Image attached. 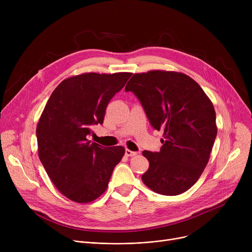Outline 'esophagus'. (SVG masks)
I'll return each instance as SVG.
<instances>
[{
	"mask_svg": "<svg viewBox=\"0 0 252 252\" xmlns=\"http://www.w3.org/2000/svg\"><path fill=\"white\" fill-rule=\"evenodd\" d=\"M138 154V152L136 151H131L129 149H126V156L127 157H131V156H136Z\"/></svg>",
	"mask_w": 252,
	"mask_h": 252,
	"instance_id": "34e87169",
	"label": "esophagus"
}]
</instances>
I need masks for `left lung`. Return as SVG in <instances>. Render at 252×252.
Wrapping results in <instances>:
<instances>
[{
    "mask_svg": "<svg viewBox=\"0 0 252 252\" xmlns=\"http://www.w3.org/2000/svg\"><path fill=\"white\" fill-rule=\"evenodd\" d=\"M140 100L151 126L163 131L159 152L143 151L149 161L143 183L175 196L200 178L217 137L213 102L193 78L177 71L135 73L126 86Z\"/></svg>",
    "mask_w": 252,
    "mask_h": 252,
    "instance_id": "8db88e82",
    "label": "left lung"
}]
</instances>
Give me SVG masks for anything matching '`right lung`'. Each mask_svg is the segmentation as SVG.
<instances>
[{"instance_id":"right-lung-1","label":"right lung","mask_w":252,"mask_h":252,"mask_svg":"<svg viewBox=\"0 0 252 252\" xmlns=\"http://www.w3.org/2000/svg\"><path fill=\"white\" fill-rule=\"evenodd\" d=\"M130 72H88L65 78L52 93L36 126L38 157L61 194L89 203L108 187L126 149L103 147L87 139L102 125L106 107Z\"/></svg>"}]
</instances>
